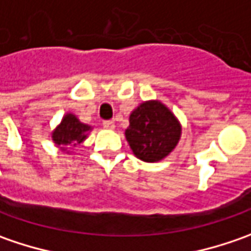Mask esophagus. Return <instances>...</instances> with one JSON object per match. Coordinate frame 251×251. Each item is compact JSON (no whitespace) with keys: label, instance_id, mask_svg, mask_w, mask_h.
I'll return each mask as SVG.
<instances>
[{"label":"esophagus","instance_id":"34e87169","mask_svg":"<svg viewBox=\"0 0 251 251\" xmlns=\"http://www.w3.org/2000/svg\"><path fill=\"white\" fill-rule=\"evenodd\" d=\"M103 127L107 128V130H114L116 124H114V121H103Z\"/></svg>","mask_w":251,"mask_h":251}]
</instances>
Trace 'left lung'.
I'll use <instances>...</instances> for the list:
<instances>
[{"label": "left lung", "instance_id": "obj_1", "mask_svg": "<svg viewBox=\"0 0 251 251\" xmlns=\"http://www.w3.org/2000/svg\"><path fill=\"white\" fill-rule=\"evenodd\" d=\"M126 140L138 159L155 163L175 151L181 137L176 114L158 99L142 101L130 114Z\"/></svg>", "mask_w": 251, "mask_h": 251}]
</instances>
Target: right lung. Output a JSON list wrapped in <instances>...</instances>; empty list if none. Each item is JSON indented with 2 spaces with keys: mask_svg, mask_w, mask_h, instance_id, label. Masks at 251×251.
<instances>
[{
  "mask_svg": "<svg viewBox=\"0 0 251 251\" xmlns=\"http://www.w3.org/2000/svg\"><path fill=\"white\" fill-rule=\"evenodd\" d=\"M93 127L85 124L74 113H65L60 124L51 131V140L61 152L73 153L71 148L81 145L88 138Z\"/></svg>",
  "mask_w": 251,
  "mask_h": 251,
  "instance_id": "add662e5",
  "label": "right lung"
}]
</instances>
